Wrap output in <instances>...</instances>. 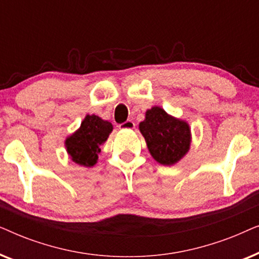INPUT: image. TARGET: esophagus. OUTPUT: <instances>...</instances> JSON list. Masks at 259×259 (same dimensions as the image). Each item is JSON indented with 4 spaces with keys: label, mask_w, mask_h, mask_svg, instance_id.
I'll use <instances>...</instances> for the list:
<instances>
[{
    "label": "esophagus",
    "mask_w": 259,
    "mask_h": 259,
    "mask_svg": "<svg viewBox=\"0 0 259 259\" xmlns=\"http://www.w3.org/2000/svg\"><path fill=\"white\" fill-rule=\"evenodd\" d=\"M136 127V123H134L132 120H127V121L122 122L121 125H119L120 130H133Z\"/></svg>",
    "instance_id": "1"
}]
</instances>
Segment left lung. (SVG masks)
Returning <instances> with one entry per match:
<instances>
[{
    "label": "left lung",
    "mask_w": 259,
    "mask_h": 259,
    "mask_svg": "<svg viewBox=\"0 0 259 259\" xmlns=\"http://www.w3.org/2000/svg\"><path fill=\"white\" fill-rule=\"evenodd\" d=\"M139 131L151 155L159 164L175 165L190 151L192 138L189 123L169 115L158 106L147 109Z\"/></svg>",
    "instance_id": "1"
}]
</instances>
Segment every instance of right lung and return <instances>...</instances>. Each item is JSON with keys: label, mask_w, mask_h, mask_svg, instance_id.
<instances>
[{"label": "right lung", "mask_w": 259, "mask_h": 259, "mask_svg": "<svg viewBox=\"0 0 259 259\" xmlns=\"http://www.w3.org/2000/svg\"><path fill=\"white\" fill-rule=\"evenodd\" d=\"M113 131V125L100 116L87 114L75 132L66 138L65 146L73 162L93 167L98 162L100 146L107 140Z\"/></svg>", "instance_id": "obj_1"}]
</instances>
